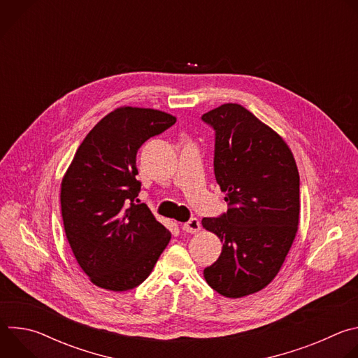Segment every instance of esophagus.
Masks as SVG:
<instances>
[{
  "label": "esophagus",
  "mask_w": 358,
  "mask_h": 358,
  "mask_svg": "<svg viewBox=\"0 0 358 358\" xmlns=\"http://www.w3.org/2000/svg\"><path fill=\"white\" fill-rule=\"evenodd\" d=\"M182 229H184L185 232L195 234V232H198V231L201 229V224H199V221H198L196 218H191L188 222L182 224Z\"/></svg>",
  "instance_id": "1"
}]
</instances>
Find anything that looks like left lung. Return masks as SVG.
<instances>
[{
    "instance_id": "obj_1",
    "label": "left lung",
    "mask_w": 358,
    "mask_h": 358,
    "mask_svg": "<svg viewBox=\"0 0 358 358\" xmlns=\"http://www.w3.org/2000/svg\"><path fill=\"white\" fill-rule=\"evenodd\" d=\"M202 120L215 129L214 171L228 203L221 218L201 221L222 242L203 278L239 299L266 287L286 259L299 228V171L283 137L243 106L221 105Z\"/></svg>"
}]
</instances>
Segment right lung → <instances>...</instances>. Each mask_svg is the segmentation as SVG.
<instances>
[{"mask_svg":"<svg viewBox=\"0 0 358 358\" xmlns=\"http://www.w3.org/2000/svg\"><path fill=\"white\" fill-rule=\"evenodd\" d=\"M177 117L122 106L85 137L61 182L64 228L75 258L97 287L126 292L144 282L171 239L140 191L137 150Z\"/></svg>","mask_w":358,"mask_h":358,"instance_id":"1","label":"right lung"}]
</instances>
